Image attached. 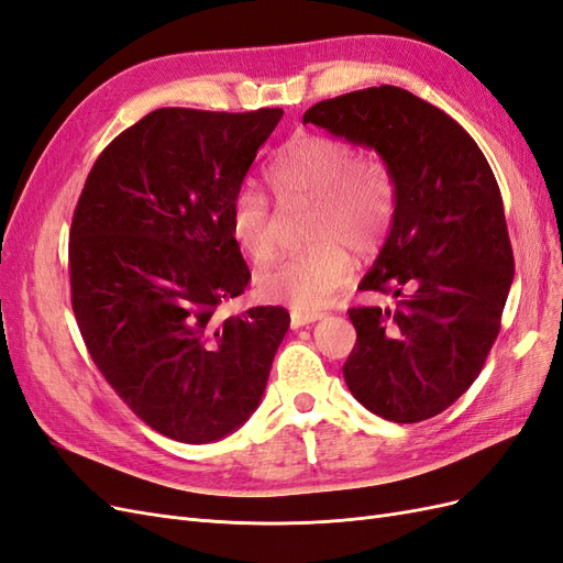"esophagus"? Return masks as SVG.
Instances as JSON below:
<instances>
[{"label": "esophagus", "mask_w": 563, "mask_h": 563, "mask_svg": "<svg viewBox=\"0 0 563 563\" xmlns=\"http://www.w3.org/2000/svg\"><path fill=\"white\" fill-rule=\"evenodd\" d=\"M321 317H323L321 312H300V310H294L291 312V323H294V329H300V327H308V323H314Z\"/></svg>", "instance_id": "esophagus-1"}]
</instances>
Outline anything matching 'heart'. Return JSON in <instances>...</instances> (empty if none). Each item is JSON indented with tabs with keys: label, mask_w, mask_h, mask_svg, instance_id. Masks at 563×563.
I'll return each mask as SVG.
<instances>
[{
	"label": "heart",
	"mask_w": 563,
	"mask_h": 563,
	"mask_svg": "<svg viewBox=\"0 0 563 563\" xmlns=\"http://www.w3.org/2000/svg\"><path fill=\"white\" fill-rule=\"evenodd\" d=\"M265 180L279 201H310L302 246L269 263L255 284L265 300L296 310H317L343 286L356 255L376 253L395 220L397 192L389 168L376 157L323 133L288 141L265 168ZM228 228L251 261L275 253V216L263 192L242 187L232 197Z\"/></svg>",
	"instance_id": "obj_1"
}]
</instances>
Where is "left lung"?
Masks as SVG:
<instances>
[{
	"label": "left lung",
	"mask_w": 563,
	"mask_h": 563,
	"mask_svg": "<svg viewBox=\"0 0 563 563\" xmlns=\"http://www.w3.org/2000/svg\"><path fill=\"white\" fill-rule=\"evenodd\" d=\"M302 124L376 150L395 180V220L360 284L395 302L347 310L343 376L371 413L428 420L476 380L500 333L515 255L496 176L455 119L387 84L321 100Z\"/></svg>",
	"instance_id": "obj_1"
}]
</instances>
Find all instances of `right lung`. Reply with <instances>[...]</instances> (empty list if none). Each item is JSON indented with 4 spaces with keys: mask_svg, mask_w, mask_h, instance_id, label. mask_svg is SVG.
<instances>
[{
    "mask_svg": "<svg viewBox=\"0 0 563 563\" xmlns=\"http://www.w3.org/2000/svg\"><path fill=\"white\" fill-rule=\"evenodd\" d=\"M284 110L162 108L100 152L70 228L73 310L93 364L152 430L209 444L258 408L291 317L216 319L251 272L228 228Z\"/></svg>",
    "mask_w": 563,
    "mask_h": 563,
    "instance_id": "right-lung-1",
    "label": "right lung"
}]
</instances>
